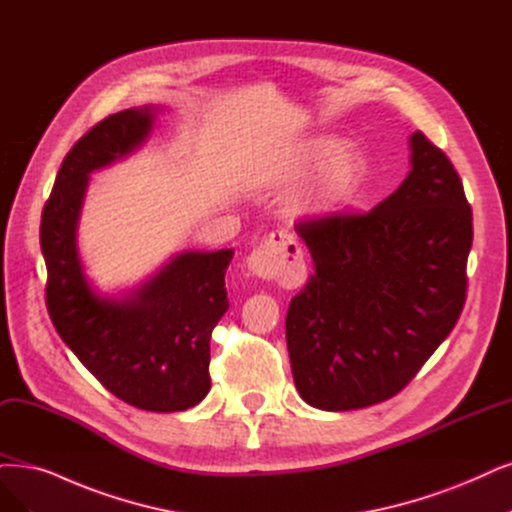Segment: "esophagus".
<instances>
[{"label": "esophagus", "instance_id": "1", "mask_svg": "<svg viewBox=\"0 0 512 512\" xmlns=\"http://www.w3.org/2000/svg\"><path fill=\"white\" fill-rule=\"evenodd\" d=\"M246 268L257 278L278 280L280 285L293 287L306 274L301 246L293 236L274 232L270 238L246 257Z\"/></svg>", "mask_w": 512, "mask_h": 512}]
</instances>
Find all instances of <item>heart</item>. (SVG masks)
Here are the masks:
<instances>
[{"instance_id":"heart-1","label":"heart","mask_w":512,"mask_h":512,"mask_svg":"<svg viewBox=\"0 0 512 512\" xmlns=\"http://www.w3.org/2000/svg\"><path fill=\"white\" fill-rule=\"evenodd\" d=\"M318 166L316 179L297 202L299 217L318 219L339 211L352 200L367 175L363 151L331 135H318L301 145L289 162V173L299 177Z\"/></svg>"}]
</instances>
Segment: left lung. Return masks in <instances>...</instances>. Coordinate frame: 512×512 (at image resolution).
Wrapping results in <instances>:
<instances>
[{
	"label": "left lung",
	"mask_w": 512,
	"mask_h": 512,
	"mask_svg": "<svg viewBox=\"0 0 512 512\" xmlns=\"http://www.w3.org/2000/svg\"><path fill=\"white\" fill-rule=\"evenodd\" d=\"M411 170L365 215L297 223L314 274L287 312L295 388L350 411L401 392L456 327L466 299L472 211L456 168L422 132Z\"/></svg>",
	"instance_id": "left-lung-1"
}]
</instances>
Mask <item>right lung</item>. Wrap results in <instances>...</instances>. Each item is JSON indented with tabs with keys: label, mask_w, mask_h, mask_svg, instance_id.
I'll return each instance as SVG.
<instances>
[{
	"label": "right lung",
	"mask_w": 512,
	"mask_h": 512,
	"mask_svg": "<svg viewBox=\"0 0 512 512\" xmlns=\"http://www.w3.org/2000/svg\"><path fill=\"white\" fill-rule=\"evenodd\" d=\"M162 107L105 118L71 147L44 206L40 242L52 325L80 363L124 403L170 413L211 390V333L227 312L225 270L232 249L183 251L139 287L101 293L84 272L78 225L90 173L139 149Z\"/></svg>",
	"instance_id": "add662e5"
}]
</instances>
